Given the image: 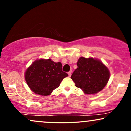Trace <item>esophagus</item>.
Wrapping results in <instances>:
<instances>
[{"mask_svg":"<svg viewBox=\"0 0 131 131\" xmlns=\"http://www.w3.org/2000/svg\"><path fill=\"white\" fill-rule=\"evenodd\" d=\"M71 73H72V71H69L68 73V76H69V77H70V76H71Z\"/></svg>","mask_w":131,"mask_h":131,"instance_id":"34e87169","label":"esophagus"}]
</instances>
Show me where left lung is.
<instances>
[{"instance_id": "8db88e82", "label": "left lung", "mask_w": 131, "mask_h": 131, "mask_svg": "<svg viewBox=\"0 0 131 131\" xmlns=\"http://www.w3.org/2000/svg\"><path fill=\"white\" fill-rule=\"evenodd\" d=\"M76 69L71 76L75 85L85 94H95L107 84L110 71L100 60L92 57H80Z\"/></svg>"}]
</instances>
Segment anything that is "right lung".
Wrapping results in <instances>:
<instances>
[{
	"mask_svg": "<svg viewBox=\"0 0 131 131\" xmlns=\"http://www.w3.org/2000/svg\"><path fill=\"white\" fill-rule=\"evenodd\" d=\"M61 62L52 59L36 60L25 72V79L30 89L36 94L47 96L59 87L68 74L61 70Z\"/></svg>",
	"mask_w": 131,
	"mask_h": 131,
	"instance_id": "1",
	"label": "right lung"
}]
</instances>
